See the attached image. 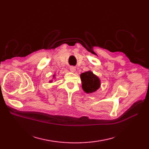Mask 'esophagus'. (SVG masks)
I'll return each instance as SVG.
<instances>
[{
	"mask_svg": "<svg viewBox=\"0 0 149 149\" xmlns=\"http://www.w3.org/2000/svg\"><path fill=\"white\" fill-rule=\"evenodd\" d=\"M70 71H72V72H74V71H75V70H76V68H75V67L74 66H70Z\"/></svg>",
	"mask_w": 149,
	"mask_h": 149,
	"instance_id": "esophagus-1",
	"label": "esophagus"
}]
</instances>
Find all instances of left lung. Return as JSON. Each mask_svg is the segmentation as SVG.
<instances>
[{"mask_svg":"<svg viewBox=\"0 0 149 149\" xmlns=\"http://www.w3.org/2000/svg\"><path fill=\"white\" fill-rule=\"evenodd\" d=\"M82 88L87 93L96 91L100 86V81L91 71H87L81 74Z\"/></svg>","mask_w":149,"mask_h":149,"instance_id":"obj_1","label":"left lung"}]
</instances>
